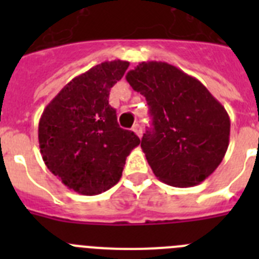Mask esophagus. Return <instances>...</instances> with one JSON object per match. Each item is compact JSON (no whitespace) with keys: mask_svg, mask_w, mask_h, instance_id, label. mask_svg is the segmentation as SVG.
Instances as JSON below:
<instances>
[{"mask_svg":"<svg viewBox=\"0 0 259 259\" xmlns=\"http://www.w3.org/2000/svg\"><path fill=\"white\" fill-rule=\"evenodd\" d=\"M132 131H134L135 134H136L139 137L143 136V127H141V125L139 124V123H136V124H135L134 127H132Z\"/></svg>","mask_w":259,"mask_h":259,"instance_id":"34e87169","label":"esophagus"}]
</instances>
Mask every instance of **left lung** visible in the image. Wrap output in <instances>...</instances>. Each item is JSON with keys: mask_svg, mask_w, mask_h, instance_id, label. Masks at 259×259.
Here are the masks:
<instances>
[{"mask_svg": "<svg viewBox=\"0 0 259 259\" xmlns=\"http://www.w3.org/2000/svg\"><path fill=\"white\" fill-rule=\"evenodd\" d=\"M125 79L149 105L150 130L141 139L161 182L188 188L209 178L230 144V116L196 77L166 62H141Z\"/></svg>", "mask_w": 259, "mask_h": 259, "instance_id": "obj_1", "label": "left lung"}]
</instances>
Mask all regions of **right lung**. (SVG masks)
I'll list each match as a JSON object with an SVG mask.
<instances>
[{
	"mask_svg": "<svg viewBox=\"0 0 259 259\" xmlns=\"http://www.w3.org/2000/svg\"><path fill=\"white\" fill-rule=\"evenodd\" d=\"M130 66L102 62L74 77L40 118L38 144L45 164L68 189L84 196L107 191L122 178L125 158L140 139L119 127L110 89Z\"/></svg>",
	"mask_w": 259,
	"mask_h": 259,
	"instance_id": "add662e5",
	"label": "right lung"
}]
</instances>
